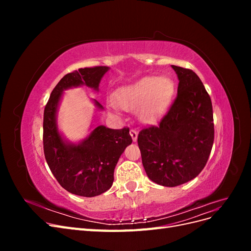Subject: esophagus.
<instances>
[{
  "mask_svg": "<svg viewBox=\"0 0 251 251\" xmlns=\"http://www.w3.org/2000/svg\"><path fill=\"white\" fill-rule=\"evenodd\" d=\"M130 134H131V137L133 139V141L135 142L136 140H137V137H138V133L136 130H133V128H131L130 130Z\"/></svg>",
  "mask_w": 251,
  "mask_h": 251,
  "instance_id": "34e87169",
  "label": "esophagus"
}]
</instances>
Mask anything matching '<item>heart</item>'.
<instances>
[{
	"label": "heart",
	"instance_id": "b5f03b06",
	"mask_svg": "<svg viewBox=\"0 0 251 251\" xmlns=\"http://www.w3.org/2000/svg\"><path fill=\"white\" fill-rule=\"evenodd\" d=\"M174 94V81L168 77H143L115 94L117 103L126 110L138 109L144 123H154L168 108Z\"/></svg>",
	"mask_w": 251,
	"mask_h": 251
}]
</instances>
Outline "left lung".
<instances>
[{
  "label": "left lung",
  "instance_id": "left-lung-1",
  "mask_svg": "<svg viewBox=\"0 0 251 251\" xmlns=\"http://www.w3.org/2000/svg\"><path fill=\"white\" fill-rule=\"evenodd\" d=\"M172 67L178 94L159 125L143 127L137 139L148 177L169 187L198 176L215 138L212 104L201 79L191 69Z\"/></svg>",
  "mask_w": 251,
  "mask_h": 251
}]
</instances>
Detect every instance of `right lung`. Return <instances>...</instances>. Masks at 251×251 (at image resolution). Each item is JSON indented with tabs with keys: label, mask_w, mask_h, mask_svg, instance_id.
<instances>
[{
	"label": "right lung",
	"mask_w": 251,
	"mask_h": 251,
	"mask_svg": "<svg viewBox=\"0 0 251 251\" xmlns=\"http://www.w3.org/2000/svg\"><path fill=\"white\" fill-rule=\"evenodd\" d=\"M108 67L80 68L66 74L53 89L44 110V154L49 169L66 191L82 197H95L112 186L114 170L120 155L132 143L130 128L112 130L98 126L79 144L64 141L56 126V110L63 91L85 85L98 90ZM97 108L102 105L95 100Z\"/></svg>",
	"instance_id": "1"
}]
</instances>
